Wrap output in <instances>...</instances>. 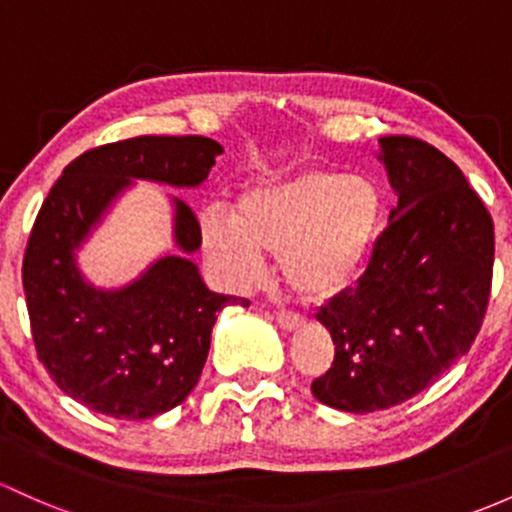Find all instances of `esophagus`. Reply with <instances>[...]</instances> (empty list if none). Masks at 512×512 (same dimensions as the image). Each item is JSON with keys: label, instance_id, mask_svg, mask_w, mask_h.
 I'll return each mask as SVG.
<instances>
[{"label": "esophagus", "instance_id": "esophagus-1", "mask_svg": "<svg viewBox=\"0 0 512 512\" xmlns=\"http://www.w3.org/2000/svg\"><path fill=\"white\" fill-rule=\"evenodd\" d=\"M277 324L284 328V331H297V328L304 324L299 314H292V311H279L277 314Z\"/></svg>", "mask_w": 512, "mask_h": 512}]
</instances>
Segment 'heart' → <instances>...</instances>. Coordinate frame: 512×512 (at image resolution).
Here are the masks:
<instances>
[{
  "instance_id": "1",
  "label": "heart",
  "mask_w": 512,
  "mask_h": 512,
  "mask_svg": "<svg viewBox=\"0 0 512 512\" xmlns=\"http://www.w3.org/2000/svg\"><path fill=\"white\" fill-rule=\"evenodd\" d=\"M385 223L378 184L360 174L306 169L250 181L233 213L201 215V250L228 289H247L279 255L284 282L311 301L348 289L370 265Z\"/></svg>"
}]
</instances>
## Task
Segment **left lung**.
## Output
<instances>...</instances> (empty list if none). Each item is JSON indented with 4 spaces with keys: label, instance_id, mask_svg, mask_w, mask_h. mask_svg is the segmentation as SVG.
Masks as SVG:
<instances>
[{
    "label": "left lung",
    "instance_id": "8db88e82",
    "mask_svg": "<svg viewBox=\"0 0 512 512\" xmlns=\"http://www.w3.org/2000/svg\"><path fill=\"white\" fill-rule=\"evenodd\" d=\"M378 144L397 206L358 284L316 314L336 355L311 392L353 414L402 405L469 353L496 250L491 215L454 161L414 137Z\"/></svg>",
    "mask_w": 512,
    "mask_h": 512
}]
</instances>
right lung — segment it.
<instances>
[{"label": "right lung", "instance_id": "obj_1", "mask_svg": "<svg viewBox=\"0 0 512 512\" xmlns=\"http://www.w3.org/2000/svg\"><path fill=\"white\" fill-rule=\"evenodd\" d=\"M220 154L193 134L105 144L71 161L43 201L21 267L26 309L43 368L80 405L115 419L174 410L201 378L218 311L250 304L206 287L191 260L201 225L176 196V250L137 279L102 289L78 267V250L134 181L196 188Z\"/></svg>", "mask_w": 512, "mask_h": 512}]
</instances>
